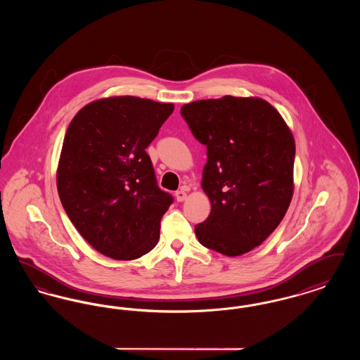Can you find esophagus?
Masks as SVG:
<instances>
[{
	"mask_svg": "<svg viewBox=\"0 0 360 360\" xmlns=\"http://www.w3.org/2000/svg\"><path fill=\"white\" fill-rule=\"evenodd\" d=\"M175 198H176L178 202H182V201H185L188 198V193L184 188H181V190L175 191Z\"/></svg>",
	"mask_w": 360,
	"mask_h": 360,
	"instance_id": "1",
	"label": "esophagus"
}]
</instances>
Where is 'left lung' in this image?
Here are the masks:
<instances>
[{"mask_svg":"<svg viewBox=\"0 0 360 360\" xmlns=\"http://www.w3.org/2000/svg\"><path fill=\"white\" fill-rule=\"evenodd\" d=\"M194 137L206 146L201 186L212 210L195 225L198 241L239 257L267 239L290 205L295 143L271 103L224 96L181 108Z\"/></svg>","mask_w":360,"mask_h":360,"instance_id":"obj_1","label":"left lung"}]
</instances>
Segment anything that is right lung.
Listing matches in <instances>:
<instances>
[{
  "instance_id": "obj_1",
  "label": "right lung",
  "mask_w": 360,
  "mask_h": 360,
  "mask_svg": "<svg viewBox=\"0 0 360 360\" xmlns=\"http://www.w3.org/2000/svg\"><path fill=\"white\" fill-rule=\"evenodd\" d=\"M172 103L134 96L84 106L70 122L56 172L60 202L82 238L105 257L150 252L172 197L156 185L146 148Z\"/></svg>"
}]
</instances>
